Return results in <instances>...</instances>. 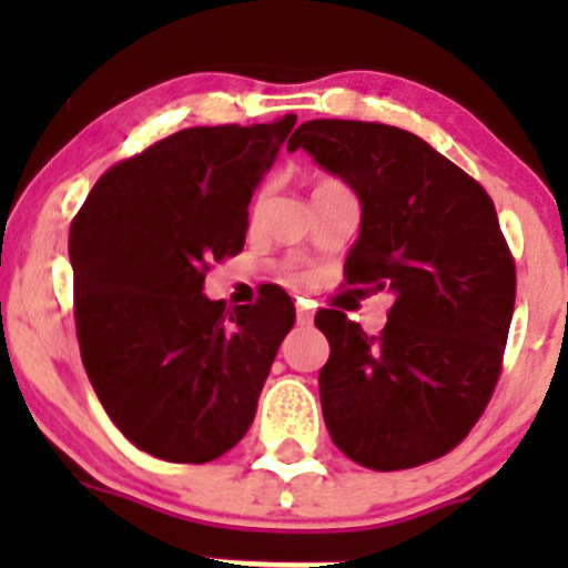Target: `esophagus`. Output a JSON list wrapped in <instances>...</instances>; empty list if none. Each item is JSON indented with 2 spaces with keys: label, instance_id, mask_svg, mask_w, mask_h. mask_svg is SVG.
<instances>
[{
  "label": "esophagus",
  "instance_id": "34e87169",
  "mask_svg": "<svg viewBox=\"0 0 568 568\" xmlns=\"http://www.w3.org/2000/svg\"><path fill=\"white\" fill-rule=\"evenodd\" d=\"M296 324H300V326H311L313 324L311 307H296Z\"/></svg>",
  "mask_w": 568,
  "mask_h": 568
}]
</instances>
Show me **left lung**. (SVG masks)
<instances>
[{
  "instance_id": "obj_1",
  "label": "left lung",
  "mask_w": 568,
  "mask_h": 568,
  "mask_svg": "<svg viewBox=\"0 0 568 568\" xmlns=\"http://www.w3.org/2000/svg\"><path fill=\"white\" fill-rule=\"evenodd\" d=\"M359 197L346 283L387 291L382 335L321 311L318 374L329 437L363 467L406 469L462 443L497 385L517 296L495 203L417 134L363 120H307L288 151Z\"/></svg>"
}]
</instances>
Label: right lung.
Instances as JSON below:
<instances>
[{
  "mask_svg": "<svg viewBox=\"0 0 568 568\" xmlns=\"http://www.w3.org/2000/svg\"><path fill=\"white\" fill-rule=\"evenodd\" d=\"M296 118L197 125L99 178L71 225L73 311L88 379L131 445L164 462L220 459L247 434L296 321L272 288L257 305L203 294L211 261L239 255L250 200Z\"/></svg>",
  "mask_w": 568,
  "mask_h": 568,
  "instance_id": "right-lung-1",
  "label": "right lung"
}]
</instances>
